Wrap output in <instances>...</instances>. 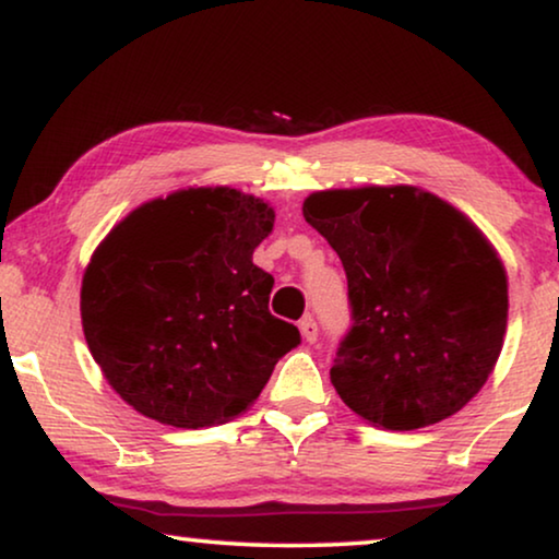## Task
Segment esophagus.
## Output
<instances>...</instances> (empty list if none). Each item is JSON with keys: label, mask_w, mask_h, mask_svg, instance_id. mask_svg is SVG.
Segmentation results:
<instances>
[{"label": "esophagus", "mask_w": 559, "mask_h": 559, "mask_svg": "<svg viewBox=\"0 0 559 559\" xmlns=\"http://www.w3.org/2000/svg\"><path fill=\"white\" fill-rule=\"evenodd\" d=\"M298 329H301L304 342L313 344L319 340V326H317V321H313V317H304L301 321H298Z\"/></svg>", "instance_id": "34e87169"}]
</instances>
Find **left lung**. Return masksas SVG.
Here are the masks:
<instances>
[{
	"label": "left lung",
	"instance_id": "obj_1",
	"mask_svg": "<svg viewBox=\"0 0 559 559\" xmlns=\"http://www.w3.org/2000/svg\"><path fill=\"white\" fill-rule=\"evenodd\" d=\"M304 217L347 273L352 329L329 372L344 405L388 430L459 413L507 332V271L484 233L407 185L313 192Z\"/></svg>",
	"mask_w": 559,
	"mask_h": 559
}]
</instances>
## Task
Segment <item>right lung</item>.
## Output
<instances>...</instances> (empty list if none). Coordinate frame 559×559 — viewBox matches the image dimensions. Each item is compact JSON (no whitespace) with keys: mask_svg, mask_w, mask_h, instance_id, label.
Listing matches in <instances>:
<instances>
[{"mask_svg":"<svg viewBox=\"0 0 559 559\" xmlns=\"http://www.w3.org/2000/svg\"><path fill=\"white\" fill-rule=\"evenodd\" d=\"M273 219L253 194L190 187L141 204L96 248L83 334L133 411L175 428L227 423L301 342L269 311L273 276L253 263Z\"/></svg>","mask_w":559,"mask_h":559,"instance_id":"1","label":"right lung"}]
</instances>
